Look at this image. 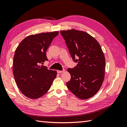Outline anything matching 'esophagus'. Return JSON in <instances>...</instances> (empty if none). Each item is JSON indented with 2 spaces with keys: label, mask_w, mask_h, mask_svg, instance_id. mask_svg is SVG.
<instances>
[{
  "label": "esophagus",
  "mask_w": 127,
  "mask_h": 127,
  "mask_svg": "<svg viewBox=\"0 0 127 127\" xmlns=\"http://www.w3.org/2000/svg\"><path fill=\"white\" fill-rule=\"evenodd\" d=\"M64 71V70H57V72L58 74L59 73H62V72H63Z\"/></svg>",
  "instance_id": "1"
}]
</instances>
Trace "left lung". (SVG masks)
<instances>
[{"mask_svg": "<svg viewBox=\"0 0 127 127\" xmlns=\"http://www.w3.org/2000/svg\"><path fill=\"white\" fill-rule=\"evenodd\" d=\"M74 62L68 68L71 79L66 82L69 90L78 98L87 99L98 92L103 82L105 59L99 42L83 31L75 29L61 31Z\"/></svg>", "mask_w": 127, "mask_h": 127, "instance_id": "obj_1", "label": "left lung"}]
</instances>
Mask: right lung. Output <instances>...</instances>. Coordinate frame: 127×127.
<instances>
[{"label":"right lung","mask_w":127,"mask_h":127,"mask_svg":"<svg viewBox=\"0 0 127 127\" xmlns=\"http://www.w3.org/2000/svg\"><path fill=\"white\" fill-rule=\"evenodd\" d=\"M58 32L42 33L24 39L16 48L13 74L16 84L24 95L37 99L50 90L57 71L40 65L48 61L46 52Z\"/></svg>","instance_id":"1"}]
</instances>
